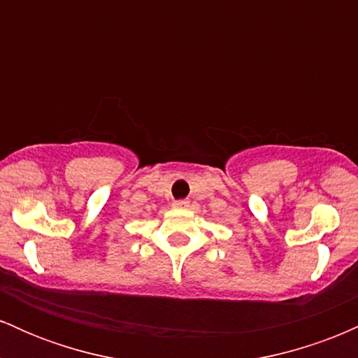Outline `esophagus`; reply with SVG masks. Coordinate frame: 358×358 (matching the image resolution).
Returning a JSON list of instances; mask_svg holds the SVG:
<instances>
[{
    "instance_id": "34e87169",
    "label": "esophagus",
    "mask_w": 358,
    "mask_h": 358,
    "mask_svg": "<svg viewBox=\"0 0 358 358\" xmlns=\"http://www.w3.org/2000/svg\"><path fill=\"white\" fill-rule=\"evenodd\" d=\"M173 207H178V208H185V207H188V200H175V202H173Z\"/></svg>"
}]
</instances>
